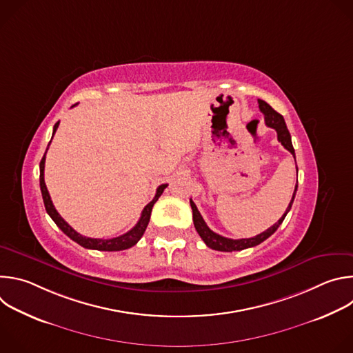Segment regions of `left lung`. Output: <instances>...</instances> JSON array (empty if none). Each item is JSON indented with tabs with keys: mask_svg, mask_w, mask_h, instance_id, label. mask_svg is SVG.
<instances>
[{
	"mask_svg": "<svg viewBox=\"0 0 353 353\" xmlns=\"http://www.w3.org/2000/svg\"><path fill=\"white\" fill-rule=\"evenodd\" d=\"M259 108L260 110L263 112L264 114V119H265V124L271 128H274L278 134V141L283 145L285 149H288L289 152L293 155L294 158V149H293V145H292V139H290V134L288 131V127L285 124V120L283 117L275 112L267 102H264V100L259 99ZM294 162H296V158H294ZM296 191H297V184L294 185V191H293V195H292V199L290 203L286 208V212L281 216V219L274 225L271 226L270 229H267L265 232L254 236V237H250V239H237V240H233V239H228V237H223L215 232H212L208 225L205 223V221L203 219V216H201L199 211L196 210L195 204L192 203V199H190V205H191V210H192V221H194V226H195V230L198 232V234L201 236V239L204 240V243L212 248V250H218V251H228V253H230V251H240V250H244V248H248V247H254V245H259L260 243H263L264 240H267L271 234L275 233V230L279 228V225L283 222L286 214L290 211L292 208V204H293V199H294V195H296Z\"/></svg>",
	"mask_w": 353,
	"mask_h": 353,
	"instance_id": "8db88e82",
	"label": "left lung"
}]
</instances>
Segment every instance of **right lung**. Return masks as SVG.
<instances>
[{
  "mask_svg": "<svg viewBox=\"0 0 353 353\" xmlns=\"http://www.w3.org/2000/svg\"><path fill=\"white\" fill-rule=\"evenodd\" d=\"M75 106V105H74ZM59 124L60 121L56 123L54 128H53V135L56 134L57 128H59ZM53 138V137H52ZM52 142V141H50ZM48 142V145H50ZM48 145H47V149H48ZM47 149L44 152V157L41 158L40 161V190H41V196H43V203H44V207H46V211L47 214L50 215V218H52L54 221V223L70 237L74 241H77L79 245L85 247V248H90V250H99V251H120V250H127L132 245H135L139 239L142 237L148 223H149V219H150V212H152V207L155 205V203L158 201V198L162 195L163 190L168 187V184H162L158 187L157 190V194L154 196V199L150 201V203L143 208L142 214H141V218L139 221L137 222V225L128 230L127 233L119 236V237H113V239H90V237H85L82 234H79L78 232H75L61 216L60 214L57 212V210L54 208L53 205V201L52 198H50V194L47 191V187H46V183H44V162H46V154H47Z\"/></svg>",
  "mask_w": 353,
  "mask_h": 353,
  "instance_id": "obj_1",
  "label": "right lung"
}]
</instances>
